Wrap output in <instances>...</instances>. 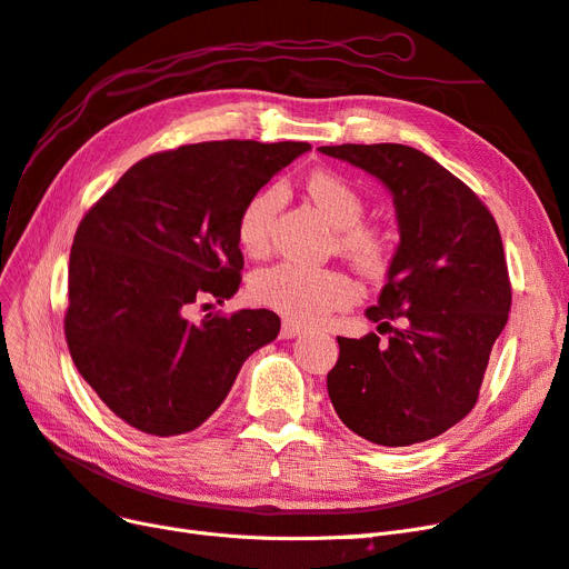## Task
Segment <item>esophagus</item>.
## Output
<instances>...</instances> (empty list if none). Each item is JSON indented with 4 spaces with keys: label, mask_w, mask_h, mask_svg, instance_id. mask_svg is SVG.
I'll return each mask as SVG.
<instances>
[{
    "label": "esophagus",
    "mask_w": 569,
    "mask_h": 569,
    "mask_svg": "<svg viewBox=\"0 0 569 569\" xmlns=\"http://www.w3.org/2000/svg\"><path fill=\"white\" fill-rule=\"evenodd\" d=\"M303 335V327L293 325V322H282V329H280V337L282 339H297Z\"/></svg>",
    "instance_id": "obj_1"
}]
</instances>
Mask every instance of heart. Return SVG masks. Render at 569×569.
Wrapping results in <instances>:
<instances>
[{
	"instance_id": "1",
	"label": "heart",
	"mask_w": 569,
	"mask_h": 569,
	"mask_svg": "<svg viewBox=\"0 0 569 569\" xmlns=\"http://www.w3.org/2000/svg\"><path fill=\"white\" fill-rule=\"evenodd\" d=\"M306 190L329 223L337 228V244L362 270L375 272L386 263V238L375 226L360 223L365 198L360 190L335 171L308 176ZM282 204L278 186L261 188L244 202L238 217V242L249 257H261L270 247V230ZM251 297L297 325H318L331 312L358 299V287L339 268H312L282 261L251 278Z\"/></svg>"
}]
</instances>
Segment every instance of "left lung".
Segmentation results:
<instances>
[{
    "label": "left lung",
    "mask_w": 569,
    "mask_h": 569,
    "mask_svg": "<svg viewBox=\"0 0 569 569\" xmlns=\"http://www.w3.org/2000/svg\"><path fill=\"white\" fill-rule=\"evenodd\" d=\"M379 179L393 198L400 242L377 306L388 331L339 341L329 400L360 438L407 447L438 438L478 402L511 310L497 221L478 194L426 152L400 143L322 146ZM397 325L393 326L392 322Z\"/></svg>",
    "instance_id": "left-lung-1"
}]
</instances>
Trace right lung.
Listing matches in <instances>:
<instances>
[{
  "label": "right lung",
  "mask_w": 569,
  "mask_h": 569,
  "mask_svg": "<svg viewBox=\"0 0 569 569\" xmlns=\"http://www.w3.org/2000/svg\"><path fill=\"white\" fill-rule=\"evenodd\" d=\"M308 143L209 141L136 162L74 232L66 339L74 367L117 417L148 436L190 433L221 407L253 350L276 341L272 310L223 303L244 266L238 217Z\"/></svg>",
  "instance_id": "1"
}]
</instances>
